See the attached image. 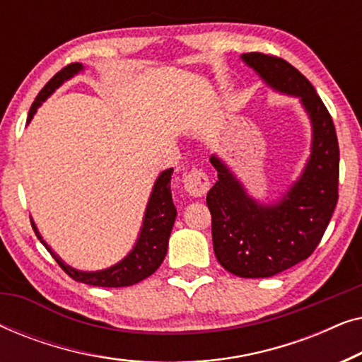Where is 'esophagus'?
<instances>
[{
	"mask_svg": "<svg viewBox=\"0 0 362 362\" xmlns=\"http://www.w3.org/2000/svg\"><path fill=\"white\" fill-rule=\"evenodd\" d=\"M211 182L209 176L206 175L201 168H192L185 175V189L189 192L191 196L201 197L209 191Z\"/></svg>",
	"mask_w": 362,
	"mask_h": 362,
	"instance_id": "obj_1",
	"label": "esophagus"
}]
</instances>
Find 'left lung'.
I'll use <instances>...</instances> for the list:
<instances>
[{
    "mask_svg": "<svg viewBox=\"0 0 362 362\" xmlns=\"http://www.w3.org/2000/svg\"><path fill=\"white\" fill-rule=\"evenodd\" d=\"M242 59L269 86L300 97L313 123L308 165L274 206L250 199L224 163L211 156L217 181L206 202L217 260L237 276L265 279L308 259L318 247L339 197V146L328 108L298 69L264 52L244 54Z\"/></svg>",
    "mask_w": 362,
    "mask_h": 362,
    "instance_id": "8db88e82",
    "label": "left lung"
}]
</instances>
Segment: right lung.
Here are the masks:
<instances>
[{"mask_svg":"<svg viewBox=\"0 0 362 362\" xmlns=\"http://www.w3.org/2000/svg\"><path fill=\"white\" fill-rule=\"evenodd\" d=\"M82 71V64L72 62L61 69L46 86L41 88V92L37 93L36 100H34L31 110H29L28 122L31 120L34 112L37 110V107L41 105V102L51 95L56 88L61 86L64 81L71 78L74 74ZM171 175L173 168L163 171L160 177L156 180V185L153 187L150 202H148L145 221H143V227L138 237V242L135 249L130 252V255L125 257L120 264L110 267V269L102 270V272H78L76 269L64 264L54 252L49 249L46 242L42 240V237L39 235V232L31 221V226L34 232H36L37 239L42 242L44 247L49 250V254L54 257V260L61 265V269L76 281H82V284L93 285V286H105V288H118V286H130L135 285L138 281L145 280L146 276H150L158 270V267L163 264L166 257L168 250V240H170V234L176 219V207L173 204L171 197Z\"/></svg>","mask_w":362,"mask_h":362,"instance_id":"obj_1","label":"right lung"}]
</instances>
